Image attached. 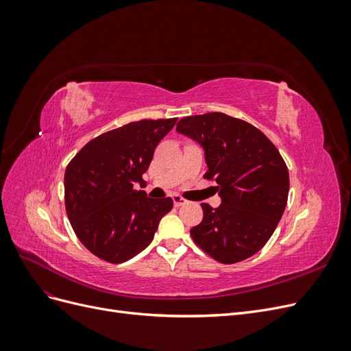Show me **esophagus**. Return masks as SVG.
I'll use <instances>...</instances> for the list:
<instances>
[{
	"label": "esophagus",
	"mask_w": 351,
	"mask_h": 351,
	"mask_svg": "<svg viewBox=\"0 0 351 351\" xmlns=\"http://www.w3.org/2000/svg\"><path fill=\"white\" fill-rule=\"evenodd\" d=\"M173 202H174V206H182V205H186L187 204V200L184 199V197H182V196H173Z\"/></svg>",
	"instance_id": "1"
}]
</instances>
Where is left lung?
<instances>
[{"instance_id": "left-lung-1", "label": "left lung", "mask_w": 351, "mask_h": 351, "mask_svg": "<svg viewBox=\"0 0 351 351\" xmlns=\"http://www.w3.org/2000/svg\"><path fill=\"white\" fill-rule=\"evenodd\" d=\"M177 132L205 151L206 180L218 184L222 204H202L204 219L190 236L210 258L236 263L259 252L277 228L290 178L275 145L250 123L224 112L184 117Z\"/></svg>"}]
</instances>
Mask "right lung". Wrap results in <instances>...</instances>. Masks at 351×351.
I'll return each mask as SVG.
<instances>
[{"label":"right lung","instance_id":"add662e5","mask_svg":"<svg viewBox=\"0 0 351 351\" xmlns=\"http://www.w3.org/2000/svg\"><path fill=\"white\" fill-rule=\"evenodd\" d=\"M177 119L141 120L102 133L69 162L64 200L77 239L110 263L132 259L149 246L171 197L151 199L134 183L149 168L156 145Z\"/></svg>","mask_w":351,"mask_h":351}]
</instances>
